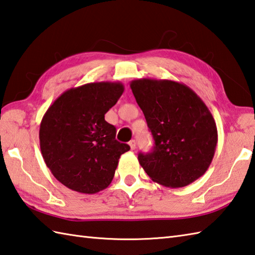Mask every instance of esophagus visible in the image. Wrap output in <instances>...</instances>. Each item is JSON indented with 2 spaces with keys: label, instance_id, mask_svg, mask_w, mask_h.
Here are the masks:
<instances>
[{
  "label": "esophagus",
  "instance_id": "esophagus-1",
  "mask_svg": "<svg viewBox=\"0 0 255 255\" xmlns=\"http://www.w3.org/2000/svg\"><path fill=\"white\" fill-rule=\"evenodd\" d=\"M128 145L129 147H131V149H135V147H136V142H135L134 139H132V141L128 142Z\"/></svg>",
  "mask_w": 255,
  "mask_h": 255
}]
</instances>
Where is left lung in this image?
I'll return each mask as SVG.
<instances>
[{
  "label": "left lung",
  "mask_w": 255,
  "mask_h": 255,
  "mask_svg": "<svg viewBox=\"0 0 255 255\" xmlns=\"http://www.w3.org/2000/svg\"><path fill=\"white\" fill-rule=\"evenodd\" d=\"M155 141L138 162L149 178L169 188L185 187L204 175L218 143L215 119L189 87L152 78L129 84Z\"/></svg>",
  "instance_id": "1"
}]
</instances>
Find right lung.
Returning a JSON list of instances; mask_svg holds the SVG:
<instances>
[{
    "mask_svg": "<svg viewBox=\"0 0 255 255\" xmlns=\"http://www.w3.org/2000/svg\"><path fill=\"white\" fill-rule=\"evenodd\" d=\"M124 91L121 82H90L66 90L44 114L39 128L43 158L67 188L97 194L111 184L128 144L105 120Z\"/></svg>",
    "mask_w": 255,
    "mask_h": 255,
    "instance_id": "add662e5",
    "label": "right lung"
}]
</instances>
